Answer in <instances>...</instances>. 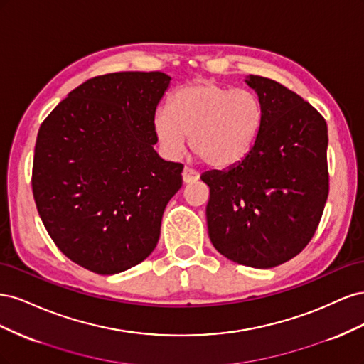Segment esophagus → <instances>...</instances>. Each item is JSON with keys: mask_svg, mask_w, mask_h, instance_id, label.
<instances>
[{"mask_svg": "<svg viewBox=\"0 0 364 364\" xmlns=\"http://www.w3.org/2000/svg\"><path fill=\"white\" fill-rule=\"evenodd\" d=\"M199 178H200V174L190 167H185L182 171V179L185 183H194L196 181H199Z\"/></svg>", "mask_w": 364, "mask_h": 364, "instance_id": "esophagus-1", "label": "esophagus"}]
</instances>
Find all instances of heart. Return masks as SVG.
<instances>
[{
  "label": "heart",
  "instance_id": "1",
  "mask_svg": "<svg viewBox=\"0 0 364 364\" xmlns=\"http://www.w3.org/2000/svg\"><path fill=\"white\" fill-rule=\"evenodd\" d=\"M264 107L257 94L234 91L214 80H197L174 91L168 109H158L153 134L165 155L190 147L206 165L225 170L243 162L257 146Z\"/></svg>",
  "mask_w": 364,
  "mask_h": 364
}]
</instances>
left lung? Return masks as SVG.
Returning a JSON list of instances; mask_svg holds the SVG:
<instances>
[{"mask_svg":"<svg viewBox=\"0 0 364 364\" xmlns=\"http://www.w3.org/2000/svg\"><path fill=\"white\" fill-rule=\"evenodd\" d=\"M264 107L257 146L235 167L200 176L208 234L228 259L270 269L310 243L328 199V127L302 97L261 75L245 80Z\"/></svg>","mask_w":364,"mask_h":364,"instance_id":"left-lung-1","label":"left lung"}]
</instances>
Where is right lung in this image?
<instances>
[{
  "label": "right lung",
  "instance_id": "right-lung-1",
  "mask_svg": "<svg viewBox=\"0 0 364 364\" xmlns=\"http://www.w3.org/2000/svg\"><path fill=\"white\" fill-rule=\"evenodd\" d=\"M171 77L124 71L73 90L39 127L31 188L65 257L98 274L124 272L156 247L183 165L155 150L151 121Z\"/></svg>",
  "mask_w": 364,
  "mask_h": 364
}]
</instances>
